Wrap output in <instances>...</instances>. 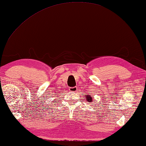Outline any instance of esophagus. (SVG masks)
Masks as SVG:
<instances>
[{
    "mask_svg": "<svg viewBox=\"0 0 146 146\" xmlns=\"http://www.w3.org/2000/svg\"><path fill=\"white\" fill-rule=\"evenodd\" d=\"M77 90V87H70L69 90L70 92H76Z\"/></svg>",
    "mask_w": 146,
    "mask_h": 146,
    "instance_id": "1",
    "label": "esophagus"
}]
</instances>
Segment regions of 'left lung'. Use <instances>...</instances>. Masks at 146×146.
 <instances>
[{"instance_id": "left-lung-1", "label": "left lung", "mask_w": 146, "mask_h": 146, "mask_svg": "<svg viewBox=\"0 0 146 146\" xmlns=\"http://www.w3.org/2000/svg\"><path fill=\"white\" fill-rule=\"evenodd\" d=\"M87 101H89V102H92V98H91V96L90 95H86V98Z\"/></svg>"}]
</instances>
